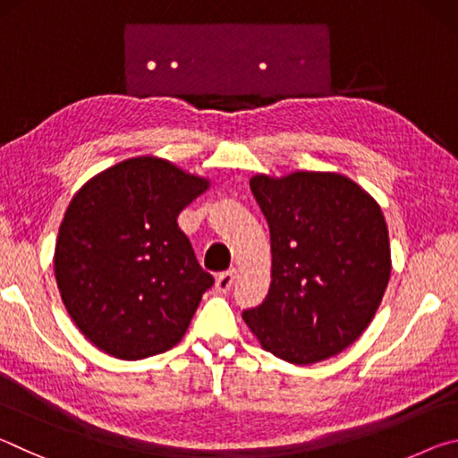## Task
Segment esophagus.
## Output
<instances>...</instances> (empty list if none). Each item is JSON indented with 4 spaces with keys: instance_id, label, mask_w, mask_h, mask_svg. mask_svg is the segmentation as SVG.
<instances>
[{
    "instance_id": "esophagus-1",
    "label": "esophagus",
    "mask_w": 458,
    "mask_h": 458,
    "mask_svg": "<svg viewBox=\"0 0 458 458\" xmlns=\"http://www.w3.org/2000/svg\"><path fill=\"white\" fill-rule=\"evenodd\" d=\"M234 281H236V268L224 270V273H220L218 278H216V289L226 293L230 291V286L234 284Z\"/></svg>"
}]
</instances>
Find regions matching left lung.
I'll return each instance as SVG.
<instances>
[{
  "label": "left lung",
  "mask_w": 458,
  "mask_h": 458,
  "mask_svg": "<svg viewBox=\"0 0 458 458\" xmlns=\"http://www.w3.org/2000/svg\"><path fill=\"white\" fill-rule=\"evenodd\" d=\"M268 222L273 270L259 307L242 313L260 345L309 366L352 345L374 319L390 281V238L377 201L350 177L254 175Z\"/></svg>",
  "instance_id": "obj_1"
}]
</instances>
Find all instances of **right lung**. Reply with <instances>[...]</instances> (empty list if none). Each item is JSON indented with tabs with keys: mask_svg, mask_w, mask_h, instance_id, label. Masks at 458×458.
<instances>
[{
	"mask_svg": "<svg viewBox=\"0 0 458 458\" xmlns=\"http://www.w3.org/2000/svg\"><path fill=\"white\" fill-rule=\"evenodd\" d=\"M208 185L147 155L76 191L60 224L54 273L68 315L100 352L143 360L185 335L214 276L199 267L177 216Z\"/></svg>",
	"mask_w": 458,
	"mask_h": 458,
	"instance_id": "add662e5",
	"label": "right lung"
}]
</instances>
